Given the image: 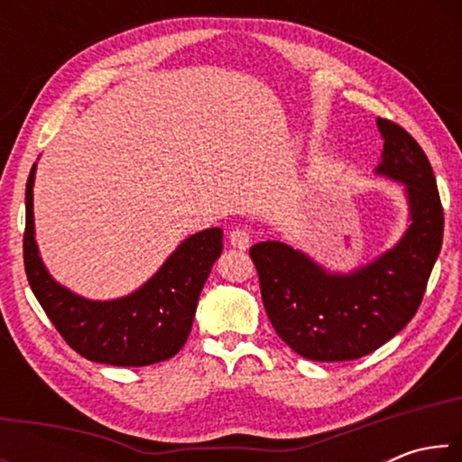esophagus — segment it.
Here are the masks:
<instances>
[{"instance_id":"obj_1","label":"esophagus","mask_w":462,"mask_h":462,"mask_svg":"<svg viewBox=\"0 0 462 462\" xmlns=\"http://www.w3.org/2000/svg\"><path fill=\"white\" fill-rule=\"evenodd\" d=\"M230 245L238 250H246L250 246V234L245 228H234L230 232Z\"/></svg>"}]
</instances>
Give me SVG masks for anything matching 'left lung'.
Returning <instances> with one entry per match:
<instances>
[{
    "label": "left lung",
    "mask_w": 462,
    "mask_h": 462,
    "mask_svg": "<svg viewBox=\"0 0 462 462\" xmlns=\"http://www.w3.org/2000/svg\"><path fill=\"white\" fill-rule=\"evenodd\" d=\"M377 128L383 152L374 175L400 183L408 203V228L393 246L348 273L281 240L250 248L273 328L310 361H355L402 332L440 254L444 214L428 156L397 124L377 118Z\"/></svg>",
    "instance_id": "left-lung-1"
}]
</instances>
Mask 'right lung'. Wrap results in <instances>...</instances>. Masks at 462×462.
Masks as SVG:
<instances>
[{
	"label": "right lung",
	"instance_id": "1",
	"mask_svg": "<svg viewBox=\"0 0 462 462\" xmlns=\"http://www.w3.org/2000/svg\"><path fill=\"white\" fill-rule=\"evenodd\" d=\"M36 162L26 183L24 267L38 303L69 346L93 363L146 366L175 356L189 338L198 300L222 253L220 228L187 236L136 291L89 300L54 279L34 230Z\"/></svg>",
	"mask_w": 462,
	"mask_h": 462
}]
</instances>
